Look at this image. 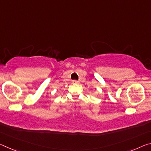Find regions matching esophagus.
Masks as SVG:
<instances>
[{
    "mask_svg": "<svg viewBox=\"0 0 151 151\" xmlns=\"http://www.w3.org/2000/svg\"><path fill=\"white\" fill-rule=\"evenodd\" d=\"M78 81H77V80H73L72 81V83H78Z\"/></svg>",
    "mask_w": 151,
    "mask_h": 151,
    "instance_id": "obj_1",
    "label": "esophagus"
}]
</instances>
